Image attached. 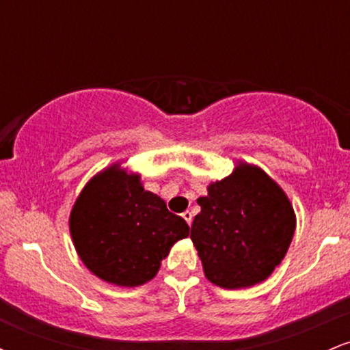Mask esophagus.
<instances>
[{"label":"esophagus","mask_w":350,"mask_h":350,"mask_svg":"<svg viewBox=\"0 0 350 350\" xmlns=\"http://www.w3.org/2000/svg\"><path fill=\"white\" fill-rule=\"evenodd\" d=\"M183 217H184V220H186V222L189 224V226H191V224H192V212H189V211L183 212Z\"/></svg>","instance_id":"1"}]
</instances>
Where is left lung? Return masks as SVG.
<instances>
[{"label": "left lung", "instance_id": "1", "mask_svg": "<svg viewBox=\"0 0 350 350\" xmlns=\"http://www.w3.org/2000/svg\"><path fill=\"white\" fill-rule=\"evenodd\" d=\"M198 204L191 240L215 286L250 288L284 258L296 214L286 192L262 167L237 161L232 174L208 184Z\"/></svg>", "mask_w": 350, "mask_h": 350}]
</instances>
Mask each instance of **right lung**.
<instances>
[{"instance_id": "add662e5", "label": "right lung", "mask_w": 350, "mask_h": 350, "mask_svg": "<svg viewBox=\"0 0 350 350\" xmlns=\"http://www.w3.org/2000/svg\"><path fill=\"white\" fill-rule=\"evenodd\" d=\"M75 252L100 280L115 286H142L156 276L171 247L189 235L183 217L144 191L142 174L116 161L80 191L69 217Z\"/></svg>"}]
</instances>
